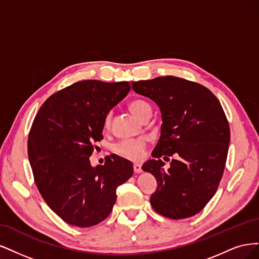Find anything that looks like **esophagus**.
I'll return each mask as SVG.
<instances>
[{
    "label": "esophagus",
    "instance_id": "obj_1",
    "mask_svg": "<svg viewBox=\"0 0 259 259\" xmlns=\"http://www.w3.org/2000/svg\"><path fill=\"white\" fill-rule=\"evenodd\" d=\"M133 170H135L136 173H141L142 172V165L140 163H135V164H133Z\"/></svg>",
    "mask_w": 259,
    "mask_h": 259
}]
</instances>
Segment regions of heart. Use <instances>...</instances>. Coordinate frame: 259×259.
<instances>
[{"label": "heart", "instance_id": "obj_1", "mask_svg": "<svg viewBox=\"0 0 259 259\" xmlns=\"http://www.w3.org/2000/svg\"><path fill=\"white\" fill-rule=\"evenodd\" d=\"M131 112L135 114L138 118L142 119L144 115L152 111V107L144 100H135L129 105ZM111 121V114L108 113L105 117V126H108ZM146 147V139L145 138H137V139H124L120 140L114 145V152L118 156L126 158V159L138 161L144 157Z\"/></svg>", "mask_w": 259, "mask_h": 259}]
</instances>
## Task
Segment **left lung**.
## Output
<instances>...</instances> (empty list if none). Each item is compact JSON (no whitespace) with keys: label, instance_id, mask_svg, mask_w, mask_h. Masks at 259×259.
<instances>
[{"label":"left lung","instance_id":"8db88e82","mask_svg":"<svg viewBox=\"0 0 259 259\" xmlns=\"http://www.w3.org/2000/svg\"><path fill=\"white\" fill-rule=\"evenodd\" d=\"M131 85L160 108V138L152 156H178L168 171L162 169L160 159L142 165L157 181L151 204L172 220L194 216L215 195L226 164L230 129L223 107L207 88L179 77H156Z\"/></svg>","mask_w":259,"mask_h":259}]
</instances>
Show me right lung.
I'll return each instance as SVG.
<instances>
[{
	"label": "right lung",
	"mask_w": 259,
	"mask_h": 259,
	"mask_svg": "<svg viewBox=\"0 0 259 259\" xmlns=\"http://www.w3.org/2000/svg\"><path fill=\"white\" fill-rule=\"evenodd\" d=\"M130 91L129 81L81 80L49 97L29 133L28 156L35 184L65 223L90 227L113 210L116 189L133 174L117 155L93 166L94 143L103 139L106 115Z\"/></svg>",
	"instance_id": "obj_1"
}]
</instances>
